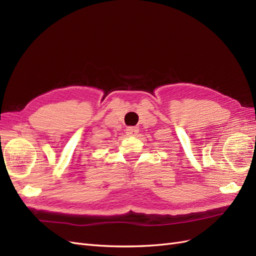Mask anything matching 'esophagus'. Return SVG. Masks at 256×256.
I'll list each match as a JSON object with an SVG mask.
<instances>
[{
  "mask_svg": "<svg viewBox=\"0 0 256 256\" xmlns=\"http://www.w3.org/2000/svg\"><path fill=\"white\" fill-rule=\"evenodd\" d=\"M126 134L128 136H134L138 134V129L136 127H128L126 129Z\"/></svg>",
  "mask_w": 256,
  "mask_h": 256,
  "instance_id": "esophagus-1",
  "label": "esophagus"
}]
</instances>
